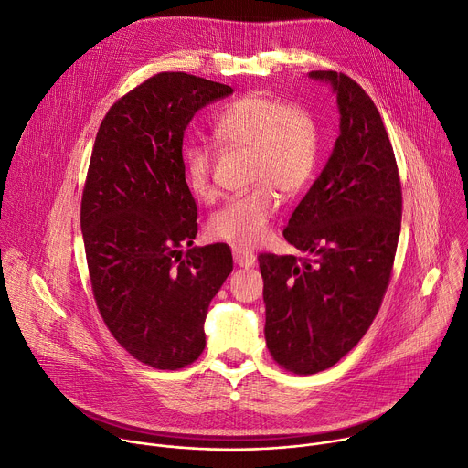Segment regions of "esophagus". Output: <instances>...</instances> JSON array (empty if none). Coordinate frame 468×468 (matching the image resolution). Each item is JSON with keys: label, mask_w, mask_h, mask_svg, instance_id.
<instances>
[{"label": "esophagus", "mask_w": 468, "mask_h": 468, "mask_svg": "<svg viewBox=\"0 0 468 468\" xmlns=\"http://www.w3.org/2000/svg\"><path fill=\"white\" fill-rule=\"evenodd\" d=\"M232 257H234V262L241 268L255 266V261H257L253 250H247L243 247H232Z\"/></svg>", "instance_id": "34e87169"}]
</instances>
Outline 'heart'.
Masks as SVG:
<instances>
[{
  "label": "heart",
  "mask_w": 468,
  "mask_h": 468,
  "mask_svg": "<svg viewBox=\"0 0 468 468\" xmlns=\"http://www.w3.org/2000/svg\"><path fill=\"white\" fill-rule=\"evenodd\" d=\"M213 136L229 148L249 152L247 177L255 186L229 198L207 221L215 239L236 247H257L270 234V221L286 198L300 195L318 165V131L313 118L282 99L268 93H247L230 102L213 120ZM189 191L200 198L213 197V154L204 142H189L184 155Z\"/></svg>",
  "instance_id": "b5f03b06"
}]
</instances>
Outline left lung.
Here are the masks:
<instances>
[{
  "label": "left lung",
  "instance_id": "obj_1",
  "mask_svg": "<svg viewBox=\"0 0 468 468\" xmlns=\"http://www.w3.org/2000/svg\"><path fill=\"white\" fill-rule=\"evenodd\" d=\"M309 77L330 82L337 93L341 133L282 230L305 257H259L266 345L275 362L296 375L335 366L373 324L403 213L398 163L371 97L335 70H311Z\"/></svg>",
  "mask_w": 468,
  "mask_h": 468
}]
</instances>
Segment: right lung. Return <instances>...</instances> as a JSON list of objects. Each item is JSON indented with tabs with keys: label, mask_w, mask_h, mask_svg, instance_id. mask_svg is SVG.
<instances>
[{
	"label": "right lung",
	"mask_w": 468,
	"mask_h": 468,
	"mask_svg": "<svg viewBox=\"0 0 468 468\" xmlns=\"http://www.w3.org/2000/svg\"><path fill=\"white\" fill-rule=\"evenodd\" d=\"M230 93L157 73L111 106L93 144L80 206L93 298L114 339L155 369H182L202 354L209 302L232 271L227 243L193 247L197 202L182 161L195 112Z\"/></svg>",
	"instance_id": "right-lung-1"
}]
</instances>
